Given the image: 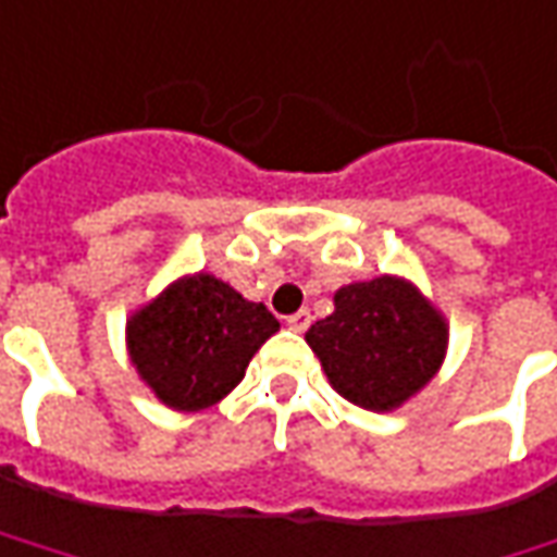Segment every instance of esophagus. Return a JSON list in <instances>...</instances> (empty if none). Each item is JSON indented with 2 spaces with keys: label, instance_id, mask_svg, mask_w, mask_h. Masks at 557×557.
<instances>
[{
  "label": "esophagus",
  "instance_id": "obj_1",
  "mask_svg": "<svg viewBox=\"0 0 557 557\" xmlns=\"http://www.w3.org/2000/svg\"><path fill=\"white\" fill-rule=\"evenodd\" d=\"M286 326L296 330V333H305V330L311 326V314H308V311H296L293 317H286Z\"/></svg>",
  "mask_w": 557,
  "mask_h": 557
}]
</instances>
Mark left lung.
<instances>
[{"mask_svg":"<svg viewBox=\"0 0 557 557\" xmlns=\"http://www.w3.org/2000/svg\"><path fill=\"white\" fill-rule=\"evenodd\" d=\"M333 314L305 342L345 400L392 412L432 382L450 342V323L407 277L382 274L336 289Z\"/></svg>","mask_w":557,"mask_h":557,"instance_id":"1","label":"left lung"}]
</instances>
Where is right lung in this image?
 I'll return each instance as SVG.
<instances>
[{
  "instance_id": "add662e5",
  "label": "right lung",
  "mask_w": 557,
  "mask_h": 557,
  "mask_svg": "<svg viewBox=\"0 0 557 557\" xmlns=\"http://www.w3.org/2000/svg\"><path fill=\"white\" fill-rule=\"evenodd\" d=\"M280 330L261 301L215 274H184L125 320L138 379L169 410L200 412L234 392L252 355Z\"/></svg>"
}]
</instances>
